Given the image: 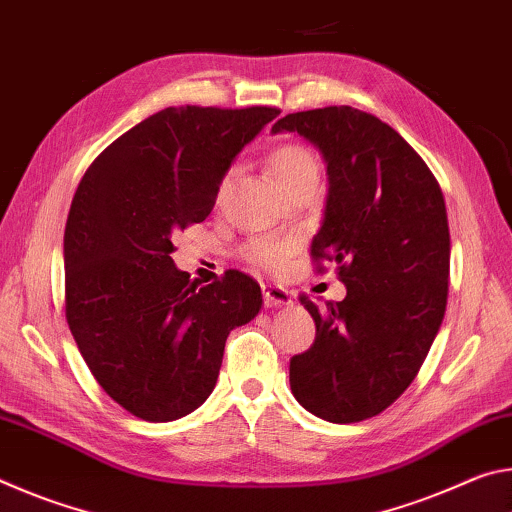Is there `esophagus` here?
Segmentation results:
<instances>
[{
	"mask_svg": "<svg viewBox=\"0 0 512 512\" xmlns=\"http://www.w3.org/2000/svg\"><path fill=\"white\" fill-rule=\"evenodd\" d=\"M262 293H264V305L268 309L273 307H287L291 305V291L284 289V287H271V284H264L262 287Z\"/></svg>",
	"mask_w": 512,
	"mask_h": 512,
	"instance_id": "1",
	"label": "esophagus"
}]
</instances>
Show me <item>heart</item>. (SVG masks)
Wrapping results in <instances>:
<instances>
[{
    "mask_svg": "<svg viewBox=\"0 0 512 512\" xmlns=\"http://www.w3.org/2000/svg\"><path fill=\"white\" fill-rule=\"evenodd\" d=\"M268 167H271V173L282 189H289L296 180L305 176H318V158L314 155V151L302 144L277 146V149L271 153V158H268ZM230 183H232V171H228L221 178L219 192H216V198H219V201L225 196V192H228ZM241 255H244L248 264L266 268V271H275V268H280L284 264V259H287L289 244L287 241H280L273 237H255L241 248Z\"/></svg>",
    "mask_w": 512,
    "mask_h": 512,
    "instance_id": "1",
    "label": "heart"
}]
</instances>
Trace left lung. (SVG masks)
<instances>
[{
    "mask_svg": "<svg viewBox=\"0 0 512 512\" xmlns=\"http://www.w3.org/2000/svg\"><path fill=\"white\" fill-rule=\"evenodd\" d=\"M298 133L323 153L329 192L311 259L336 264L348 289L316 323L311 348L289 363L291 393L327 422L388 409L427 359L449 291V225L438 180L404 137L368 112H293L273 133Z\"/></svg>",
    "mask_w": 512,
    "mask_h": 512,
    "instance_id": "1",
    "label": "left lung"
}]
</instances>
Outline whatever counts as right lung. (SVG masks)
<instances>
[{"label": "right lung", "mask_w": 512, "mask_h": 512, "mask_svg": "<svg viewBox=\"0 0 512 512\" xmlns=\"http://www.w3.org/2000/svg\"><path fill=\"white\" fill-rule=\"evenodd\" d=\"M280 110L164 108L99 153L65 225V318L94 379L146 422L214 391L232 329L259 314L253 277L207 287L178 271L173 235L207 219L235 155Z\"/></svg>", "instance_id": "add662e5"}]
</instances>
